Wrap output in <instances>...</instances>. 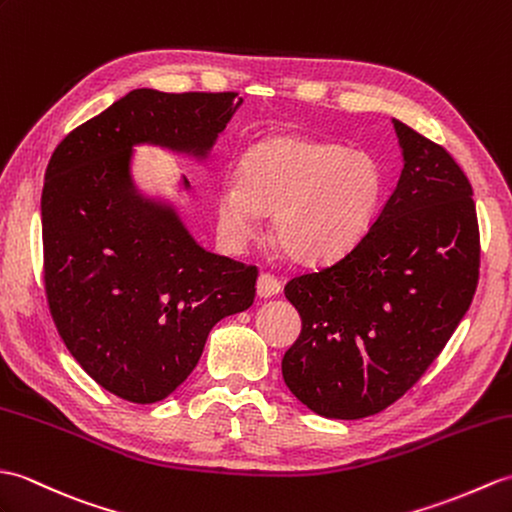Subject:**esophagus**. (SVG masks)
<instances>
[{"label":"esophagus","mask_w":512,"mask_h":512,"mask_svg":"<svg viewBox=\"0 0 512 512\" xmlns=\"http://www.w3.org/2000/svg\"><path fill=\"white\" fill-rule=\"evenodd\" d=\"M279 292H281V281L277 277L268 275V272L259 275V279H257V296H259V299H270V296H275Z\"/></svg>","instance_id":"34e87169"}]
</instances>
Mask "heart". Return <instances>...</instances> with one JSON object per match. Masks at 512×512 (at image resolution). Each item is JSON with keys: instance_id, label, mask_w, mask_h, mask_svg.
Instances as JSON below:
<instances>
[{"instance_id": "b5f03b06", "label": "heart", "mask_w": 512, "mask_h": 512, "mask_svg": "<svg viewBox=\"0 0 512 512\" xmlns=\"http://www.w3.org/2000/svg\"><path fill=\"white\" fill-rule=\"evenodd\" d=\"M382 174L371 154L334 141L275 135L248 148L240 178L218 189V229L244 248L272 213L277 242L294 261L316 264L347 251L371 224Z\"/></svg>"}]
</instances>
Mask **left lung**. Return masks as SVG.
Listing matches in <instances>:
<instances>
[{"label":"left lung","instance_id":"1","mask_svg":"<svg viewBox=\"0 0 512 512\" xmlns=\"http://www.w3.org/2000/svg\"><path fill=\"white\" fill-rule=\"evenodd\" d=\"M403 170L375 222L329 264L285 283L301 336L281 373L327 419L382 412L419 382L478 288L473 189L454 157L392 120Z\"/></svg>","mask_w":512,"mask_h":512}]
</instances>
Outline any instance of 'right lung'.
<instances>
[{"instance_id":"right-lung-1","label":"right lung","mask_w":512,"mask_h":512,"mask_svg":"<svg viewBox=\"0 0 512 512\" xmlns=\"http://www.w3.org/2000/svg\"><path fill=\"white\" fill-rule=\"evenodd\" d=\"M240 104L233 91L135 89L71 130L47 163V305L69 353L120 399L172 395L213 325L255 301L257 268L198 246L174 207L141 196L130 176L139 144L205 159Z\"/></svg>"}]
</instances>
